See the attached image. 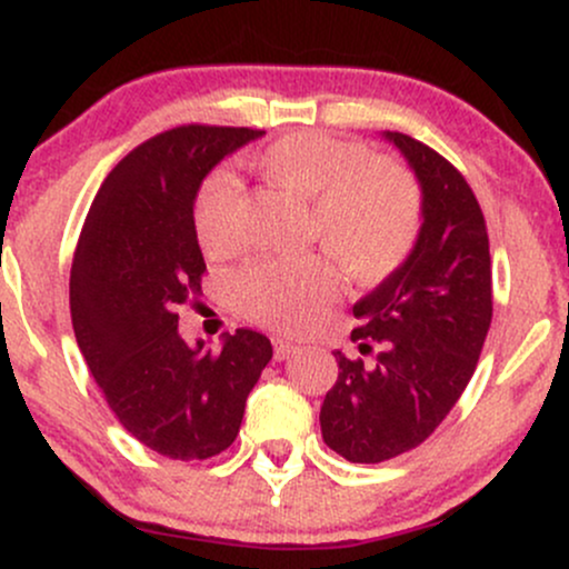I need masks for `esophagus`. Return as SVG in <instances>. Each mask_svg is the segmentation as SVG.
<instances>
[{
    "mask_svg": "<svg viewBox=\"0 0 569 569\" xmlns=\"http://www.w3.org/2000/svg\"><path fill=\"white\" fill-rule=\"evenodd\" d=\"M272 350H276L278 361H286V358H291L299 348L293 342H289L286 337H272Z\"/></svg>",
    "mask_w": 569,
    "mask_h": 569,
    "instance_id": "34e87169",
    "label": "esophagus"
}]
</instances>
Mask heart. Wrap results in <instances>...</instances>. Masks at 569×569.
<instances>
[{
  "mask_svg": "<svg viewBox=\"0 0 569 569\" xmlns=\"http://www.w3.org/2000/svg\"><path fill=\"white\" fill-rule=\"evenodd\" d=\"M270 181L310 200V238L321 240L356 283H380L409 259L422 227V192L401 162L369 158L363 143L293 130L259 154ZM240 181L217 171L194 202V234L208 257L238 248ZM234 297L251 321L305 331L337 297V267L326 253L276 257L246 267Z\"/></svg>",
  "mask_w": 569,
  "mask_h": 569,
  "instance_id": "heart-1",
  "label": "heart"
}]
</instances>
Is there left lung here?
Returning <instances> with one entry per match:
<instances>
[{"label":"left lung","mask_w":569,"mask_h":569,"mask_svg":"<svg viewBox=\"0 0 569 569\" xmlns=\"http://www.w3.org/2000/svg\"><path fill=\"white\" fill-rule=\"evenodd\" d=\"M422 189V227L409 259L352 305L350 339L375 361L335 352L323 441L350 462L398 457L441 426L471 382L492 323V264L479 200L449 160L385 130Z\"/></svg>","instance_id":"obj_1"}]
</instances>
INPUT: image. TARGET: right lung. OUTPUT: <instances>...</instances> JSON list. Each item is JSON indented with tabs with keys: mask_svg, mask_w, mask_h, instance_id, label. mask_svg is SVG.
<instances>
[{
	"mask_svg": "<svg viewBox=\"0 0 569 569\" xmlns=\"http://www.w3.org/2000/svg\"><path fill=\"white\" fill-rule=\"evenodd\" d=\"M262 136L181 126L143 141L103 179L71 262V326L90 375L122 428L171 460L230 447L272 358L270 339L251 329L224 335L221 352L189 345L176 312L202 293L194 234L202 179Z\"/></svg>",
	"mask_w": 569,
	"mask_h": 569,
	"instance_id": "add662e5",
	"label": "right lung"
}]
</instances>
